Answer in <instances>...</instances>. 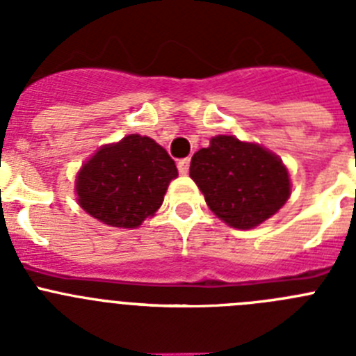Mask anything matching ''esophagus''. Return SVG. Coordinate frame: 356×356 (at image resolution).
Listing matches in <instances>:
<instances>
[{"label": "esophagus", "instance_id": "obj_1", "mask_svg": "<svg viewBox=\"0 0 356 356\" xmlns=\"http://www.w3.org/2000/svg\"><path fill=\"white\" fill-rule=\"evenodd\" d=\"M188 168H191V159H181L178 162V171H180V175H187Z\"/></svg>", "mask_w": 356, "mask_h": 356}]
</instances>
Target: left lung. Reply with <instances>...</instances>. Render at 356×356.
<instances>
[{
  "label": "left lung",
  "mask_w": 356,
  "mask_h": 356,
  "mask_svg": "<svg viewBox=\"0 0 356 356\" xmlns=\"http://www.w3.org/2000/svg\"><path fill=\"white\" fill-rule=\"evenodd\" d=\"M191 178L209 209L237 229L259 226L291 196L284 162L266 147L242 143L234 135H217L210 139L209 147L196 151Z\"/></svg>",
  "instance_id": "1"
}]
</instances>
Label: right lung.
Here are the masks:
<instances>
[{
    "instance_id": "right-lung-1",
    "label": "right lung",
    "mask_w": 356,
    "mask_h": 356,
    "mask_svg": "<svg viewBox=\"0 0 356 356\" xmlns=\"http://www.w3.org/2000/svg\"><path fill=\"white\" fill-rule=\"evenodd\" d=\"M175 160L149 137L131 134L106 144L81 165L78 203L87 213L115 228H137L162 205Z\"/></svg>"
}]
</instances>
